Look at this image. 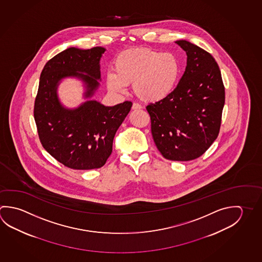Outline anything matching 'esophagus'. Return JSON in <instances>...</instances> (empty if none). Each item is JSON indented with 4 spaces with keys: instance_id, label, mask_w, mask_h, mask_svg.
I'll return each mask as SVG.
<instances>
[{
    "instance_id": "1",
    "label": "esophagus",
    "mask_w": 262,
    "mask_h": 262,
    "mask_svg": "<svg viewBox=\"0 0 262 262\" xmlns=\"http://www.w3.org/2000/svg\"><path fill=\"white\" fill-rule=\"evenodd\" d=\"M142 108V106L140 105V104H138V103H133V111H138V110H141Z\"/></svg>"
}]
</instances>
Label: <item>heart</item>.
I'll return each instance as SVG.
<instances>
[{
  "instance_id": "1",
  "label": "heart",
  "mask_w": 262,
  "mask_h": 262,
  "mask_svg": "<svg viewBox=\"0 0 262 262\" xmlns=\"http://www.w3.org/2000/svg\"><path fill=\"white\" fill-rule=\"evenodd\" d=\"M180 69L178 57L171 52L132 49L116 58L115 73H107L106 85L113 92H123L133 83V91L142 100L161 101L174 91Z\"/></svg>"
}]
</instances>
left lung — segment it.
I'll list each match as a JSON object with an SVG mask.
<instances>
[{
    "mask_svg": "<svg viewBox=\"0 0 262 262\" xmlns=\"http://www.w3.org/2000/svg\"><path fill=\"white\" fill-rule=\"evenodd\" d=\"M176 43L186 51L187 66L168 97L149 104L151 135L165 159L190 161L203 155L220 130L225 86L214 58L187 40Z\"/></svg>",
    "mask_w": 262,
    "mask_h": 262,
    "instance_id": "8db88e82",
    "label": "left lung"
}]
</instances>
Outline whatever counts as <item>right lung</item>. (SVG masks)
Listing matches in <instances>:
<instances>
[{
	"instance_id": "add662e5",
	"label": "right lung",
	"mask_w": 262,
	"mask_h": 262,
	"mask_svg": "<svg viewBox=\"0 0 262 262\" xmlns=\"http://www.w3.org/2000/svg\"><path fill=\"white\" fill-rule=\"evenodd\" d=\"M106 49L69 48L54 56L42 70L34 106V118L42 146L62 165L77 170L99 168L112 152L117 130L133 106L125 101L106 106L88 99L78 107H65L58 97L62 79L81 80L84 98L99 88L100 59Z\"/></svg>"
}]
</instances>
